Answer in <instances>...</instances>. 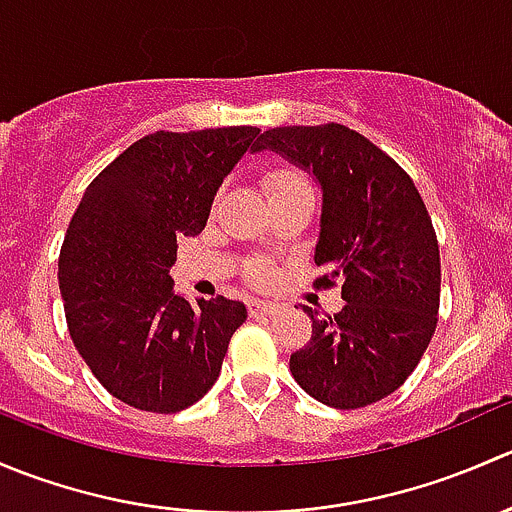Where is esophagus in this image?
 <instances>
[{
	"label": "esophagus",
	"instance_id": "obj_1",
	"mask_svg": "<svg viewBox=\"0 0 512 512\" xmlns=\"http://www.w3.org/2000/svg\"><path fill=\"white\" fill-rule=\"evenodd\" d=\"M247 309H250L252 317H265V314L277 312V304L265 302V299H250V302H247Z\"/></svg>",
	"mask_w": 512,
	"mask_h": 512
}]
</instances>
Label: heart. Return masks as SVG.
Here are the masks:
<instances>
[{
  "label": "heart",
  "instance_id": "heart-1",
  "mask_svg": "<svg viewBox=\"0 0 512 512\" xmlns=\"http://www.w3.org/2000/svg\"><path fill=\"white\" fill-rule=\"evenodd\" d=\"M265 185H267V193H270V198H272V195L285 193V190L299 188V185H304V180L299 178L297 173H292V170H275V173L267 175ZM252 277H255V280H265L267 277L265 267H260V265L252 267Z\"/></svg>",
  "mask_w": 512,
  "mask_h": 512
}]
</instances>
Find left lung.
I'll return each instance as SVG.
<instances>
[{"label": "left lung", "instance_id": "1", "mask_svg": "<svg viewBox=\"0 0 512 512\" xmlns=\"http://www.w3.org/2000/svg\"><path fill=\"white\" fill-rule=\"evenodd\" d=\"M272 151L322 190L314 265L342 280V312L312 319V339L289 371L312 399L361 409L394 394L438 322L441 260L414 180L361 133L339 123L272 128L252 153Z\"/></svg>", "mask_w": 512, "mask_h": 512}]
</instances>
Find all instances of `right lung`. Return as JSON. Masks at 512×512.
<instances>
[{
	"instance_id": "right-lung-1",
	"label": "right lung",
	"mask_w": 512,
	"mask_h": 512,
	"mask_svg": "<svg viewBox=\"0 0 512 512\" xmlns=\"http://www.w3.org/2000/svg\"><path fill=\"white\" fill-rule=\"evenodd\" d=\"M260 128L156 131L86 188L59 257V289L74 347L108 394L175 414L218 381L247 307L190 302L170 280L178 237L205 230L223 180Z\"/></svg>"
}]
</instances>
